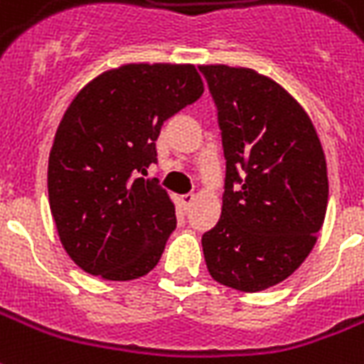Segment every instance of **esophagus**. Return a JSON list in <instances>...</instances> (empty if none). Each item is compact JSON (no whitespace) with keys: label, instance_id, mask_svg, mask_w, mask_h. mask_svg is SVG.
I'll return each mask as SVG.
<instances>
[{"label":"esophagus","instance_id":"obj_1","mask_svg":"<svg viewBox=\"0 0 364 364\" xmlns=\"http://www.w3.org/2000/svg\"><path fill=\"white\" fill-rule=\"evenodd\" d=\"M179 200H181V204H183V208H189L191 204H193V200H195V195H181L179 196Z\"/></svg>","mask_w":364,"mask_h":364}]
</instances>
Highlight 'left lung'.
I'll list each match as a JSON object with an SVG mask.
<instances>
[{
  "mask_svg": "<svg viewBox=\"0 0 364 364\" xmlns=\"http://www.w3.org/2000/svg\"><path fill=\"white\" fill-rule=\"evenodd\" d=\"M222 131L220 222L203 235L220 284L255 293L289 278L309 257L328 204L322 144L297 100L252 69L198 67Z\"/></svg>",
  "mask_w": 364,
  "mask_h": 364,
  "instance_id": "8db88e82",
  "label": "left lung"
}]
</instances>
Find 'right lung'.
Segmentation results:
<instances>
[{
	"mask_svg": "<svg viewBox=\"0 0 364 364\" xmlns=\"http://www.w3.org/2000/svg\"><path fill=\"white\" fill-rule=\"evenodd\" d=\"M195 65L129 63L102 73L67 107L48 164L50 210L73 262L112 282L152 270L175 230L156 164L164 121L200 98Z\"/></svg>",
	"mask_w": 364,
	"mask_h": 364,
	"instance_id": "obj_1",
	"label": "right lung"
}]
</instances>
